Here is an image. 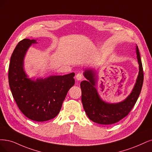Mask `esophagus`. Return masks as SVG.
I'll return each instance as SVG.
<instances>
[{
    "mask_svg": "<svg viewBox=\"0 0 152 152\" xmlns=\"http://www.w3.org/2000/svg\"><path fill=\"white\" fill-rule=\"evenodd\" d=\"M76 80H77V81H80V80H81L83 79V75L81 74V73H78V74H77L76 76Z\"/></svg>",
    "mask_w": 152,
    "mask_h": 152,
    "instance_id": "esophagus-1",
    "label": "esophagus"
}]
</instances>
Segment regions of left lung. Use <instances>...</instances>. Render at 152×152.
<instances>
[{
    "label": "left lung",
    "mask_w": 152,
    "mask_h": 152,
    "mask_svg": "<svg viewBox=\"0 0 152 152\" xmlns=\"http://www.w3.org/2000/svg\"><path fill=\"white\" fill-rule=\"evenodd\" d=\"M135 50L139 65L136 83L130 94L120 102L109 103L103 100L97 90L96 71L90 68L84 71L83 76L87 80L81 81L80 85L81 101L86 115L93 122L101 125L113 124L125 117L136 103L143 85V71L137 46Z\"/></svg>",
    "instance_id": "8db88e82"
}]
</instances>
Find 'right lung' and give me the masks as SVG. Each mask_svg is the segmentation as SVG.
Masks as SVG:
<instances>
[{"label":"right lung","mask_w":152,"mask_h":152,"mask_svg":"<svg viewBox=\"0 0 152 152\" xmlns=\"http://www.w3.org/2000/svg\"><path fill=\"white\" fill-rule=\"evenodd\" d=\"M35 39H24L17 45L9 69V83L20 110L31 120L45 121L57 116L69 89L75 85V72L46 77H29L24 59Z\"/></svg>","instance_id":"obj_1"}]
</instances>
